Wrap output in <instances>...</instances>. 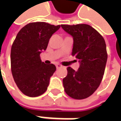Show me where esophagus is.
I'll list each match as a JSON object with an SVG mask.
<instances>
[{
	"mask_svg": "<svg viewBox=\"0 0 121 121\" xmlns=\"http://www.w3.org/2000/svg\"><path fill=\"white\" fill-rule=\"evenodd\" d=\"M56 67L57 69H60V68L63 67V66H62L61 65H60V64H56Z\"/></svg>",
	"mask_w": 121,
	"mask_h": 121,
	"instance_id": "34e87169",
	"label": "esophagus"
}]
</instances>
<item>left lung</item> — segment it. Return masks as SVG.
Wrapping results in <instances>:
<instances>
[{
  "label": "left lung",
  "mask_w": 121,
  "mask_h": 121,
  "mask_svg": "<svg viewBox=\"0 0 121 121\" xmlns=\"http://www.w3.org/2000/svg\"><path fill=\"white\" fill-rule=\"evenodd\" d=\"M61 27L73 37L72 56L80 63L77 71L67 68V75L63 79L65 91L72 98L85 99L94 94L103 78L108 58L105 40L87 24Z\"/></svg>",
  "instance_id": "8db88e82"
}]
</instances>
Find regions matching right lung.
<instances>
[{
  "label": "right lung",
  "instance_id": "add662e5",
  "mask_svg": "<svg viewBox=\"0 0 121 121\" xmlns=\"http://www.w3.org/2000/svg\"><path fill=\"white\" fill-rule=\"evenodd\" d=\"M60 26L45 22L30 23L19 31L11 51V72L23 94L30 97L43 94L56 71L53 64L42 62L40 53L47 48L50 38Z\"/></svg>",
  "mask_w": 121,
  "mask_h": 121
}]
</instances>
